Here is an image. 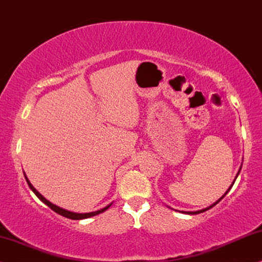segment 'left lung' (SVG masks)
<instances>
[{"label": "left lung", "instance_id": "obj_1", "mask_svg": "<svg viewBox=\"0 0 262 262\" xmlns=\"http://www.w3.org/2000/svg\"><path fill=\"white\" fill-rule=\"evenodd\" d=\"M241 169H242V165H241V167H239V170H238V173H237V176H235V177H234L233 182H232V185L230 186V188H228L227 190H226V193H225V194H224V195H222V196H221V198H220V199H219V200H216V202L214 203V204H212V205H210V206H208V208H205V209L198 210V211H181V212H185V214H188V215H195V214H200V212H204V211H206V210L211 209V208H212V206H214V205H216V204H217V203H219V202H220V200H221L222 198H224V196H225L226 194H227V193H228V192H230V189L232 188V186H233V185H234V181H235V179H237V177H238V175H239V172H241Z\"/></svg>", "mask_w": 262, "mask_h": 262}]
</instances>
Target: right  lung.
I'll use <instances>...</instances> for the list:
<instances>
[{
  "label": "right lung",
  "mask_w": 262,
  "mask_h": 262,
  "mask_svg": "<svg viewBox=\"0 0 262 262\" xmlns=\"http://www.w3.org/2000/svg\"><path fill=\"white\" fill-rule=\"evenodd\" d=\"M24 176H25V180H27V182H28L29 187H30V189L32 190V192L35 193V194H36L37 198L40 199L42 203H45V204H46L47 206H50V208L52 209L54 212H57V214H59V215L64 216V217L72 219V220H83V219H89V217H92V216H96V215L101 214V212L105 211V210L108 209V208H111V205H112V204H109V205H106L105 208H103V209H101V210H97V211H92V212H85V214H79V212H73V211H69V210H66V209H63V208H59V206L54 205L53 203H51L50 200H47L46 198H45L43 195L41 194V193H38V192H37L36 188H35L34 186L31 185L30 181L28 180V177H27V175H25V173H24Z\"/></svg>",
  "instance_id": "1"
}]
</instances>
